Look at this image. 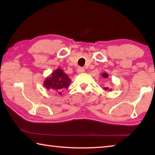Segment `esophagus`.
<instances>
[{"instance_id":"34e87169","label":"esophagus","mask_w":155,"mask_h":155,"mask_svg":"<svg viewBox=\"0 0 155 155\" xmlns=\"http://www.w3.org/2000/svg\"><path fill=\"white\" fill-rule=\"evenodd\" d=\"M77 72L78 73H83L84 72H85V69H84V68H78V69L77 70Z\"/></svg>"}]
</instances>
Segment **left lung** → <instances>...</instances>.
Returning a JSON list of instances; mask_svg holds the SVG:
<instances>
[{
	"mask_svg": "<svg viewBox=\"0 0 155 155\" xmlns=\"http://www.w3.org/2000/svg\"><path fill=\"white\" fill-rule=\"evenodd\" d=\"M101 75H102V77H103V78H108V74H107V73H106V72H104V73H103V74H101ZM104 90H106V91H110L111 90V89H109L108 87H104L103 88Z\"/></svg>",
	"mask_w": 155,
	"mask_h": 155,
	"instance_id": "left-lung-1",
	"label": "left lung"
}]
</instances>
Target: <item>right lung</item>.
<instances>
[{"label":"right lung","instance_id":"obj_1","mask_svg":"<svg viewBox=\"0 0 155 155\" xmlns=\"http://www.w3.org/2000/svg\"><path fill=\"white\" fill-rule=\"evenodd\" d=\"M71 83V79L63 70L57 68L54 72L47 77L44 81L43 85L46 90L53 91L57 96L62 94V91L67 89Z\"/></svg>","mask_w":155,"mask_h":155}]
</instances>
